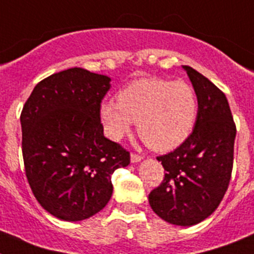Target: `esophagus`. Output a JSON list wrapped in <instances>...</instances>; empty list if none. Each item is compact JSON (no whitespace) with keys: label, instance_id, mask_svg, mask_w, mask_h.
Returning <instances> with one entry per match:
<instances>
[{"label":"esophagus","instance_id":"34e87169","mask_svg":"<svg viewBox=\"0 0 254 254\" xmlns=\"http://www.w3.org/2000/svg\"><path fill=\"white\" fill-rule=\"evenodd\" d=\"M142 160V156L137 154H131V161L132 163H138V161Z\"/></svg>","mask_w":254,"mask_h":254}]
</instances>
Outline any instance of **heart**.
Here are the masks:
<instances>
[{
  "mask_svg": "<svg viewBox=\"0 0 254 254\" xmlns=\"http://www.w3.org/2000/svg\"><path fill=\"white\" fill-rule=\"evenodd\" d=\"M198 114L194 89L185 81L143 77L126 85L118 102L104 100L99 116L105 134L118 141L137 122V131L152 150L177 149L192 133Z\"/></svg>",
  "mask_w": 254,
  "mask_h": 254,
  "instance_id": "obj_1",
  "label": "heart"
}]
</instances>
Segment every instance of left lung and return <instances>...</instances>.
Returning a JSON list of instances; mask_svg holds the SVG:
<instances>
[{
	"label": "left lung",
	"instance_id": "8db88e82",
	"mask_svg": "<svg viewBox=\"0 0 254 254\" xmlns=\"http://www.w3.org/2000/svg\"><path fill=\"white\" fill-rule=\"evenodd\" d=\"M182 68L197 94V121L181 146L156 158L167 173L149 203L167 223L190 226L210 216L228 190L237 128L225 94L192 67Z\"/></svg>",
	"mask_w": 254,
	"mask_h": 254
}]
</instances>
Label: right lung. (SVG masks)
Instances as JSON below:
<instances>
[{
  "instance_id": "1",
  "label": "right lung",
  "mask_w": 254,
  "mask_h": 254,
  "mask_svg": "<svg viewBox=\"0 0 254 254\" xmlns=\"http://www.w3.org/2000/svg\"><path fill=\"white\" fill-rule=\"evenodd\" d=\"M111 77L73 67L44 78L22 108V158L38 202L64 221H81L105 207L112 174L129 152L103 133L99 108Z\"/></svg>"
}]
</instances>
